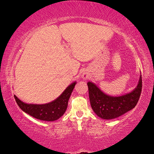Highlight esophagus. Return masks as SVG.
I'll list each match as a JSON object with an SVG mask.
<instances>
[{"label":"esophagus","mask_w":154,"mask_h":154,"mask_svg":"<svg viewBox=\"0 0 154 154\" xmlns=\"http://www.w3.org/2000/svg\"><path fill=\"white\" fill-rule=\"evenodd\" d=\"M82 77H83V79H87L88 76V75H86V74H83Z\"/></svg>","instance_id":"34e87169"}]
</instances>
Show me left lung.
Instances as JSON below:
<instances>
[{"label": "left lung", "instance_id": "1", "mask_svg": "<svg viewBox=\"0 0 154 154\" xmlns=\"http://www.w3.org/2000/svg\"><path fill=\"white\" fill-rule=\"evenodd\" d=\"M91 106L98 117L104 119H112L122 116L135 107L142 90V77L137 88L126 94L111 96L105 94L92 82H88Z\"/></svg>", "mask_w": 154, "mask_h": 154}]
</instances>
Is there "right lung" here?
<instances>
[{
  "instance_id": "obj_1",
  "label": "right lung",
  "mask_w": 154,
  "mask_h": 154,
  "mask_svg": "<svg viewBox=\"0 0 154 154\" xmlns=\"http://www.w3.org/2000/svg\"><path fill=\"white\" fill-rule=\"evenodd\" d=\"M75 84L76 82L71 83L58 98L44 105L27 104L21 101L15 95L14 98L20 108L33 118L47 122L55 121L63 116L66 111L68 102Z\"/></svg>"
}]
</instances>
